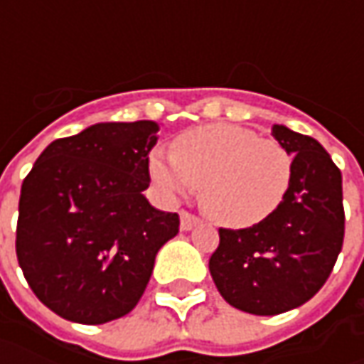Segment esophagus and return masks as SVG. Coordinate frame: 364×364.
Returning a JSON list of instances; mask_svg holds the SVG:
<instances>
[{
	"instance_id": "1",
	"label": "esophagus",
	"mask_w": 364,
	"mask_h": 364,
	"mask_svg": "<svg viewBox=\"0 0 364 364\" xmlns=\"http://www.w3.org/2000/svg\"><path fill=\"white\" fill-rule=\"evenodd\" d=\"M200 223H203V220L198 217H194L192 213H186V210L180 213V229H182V231H190V229L198 227Z\"/></svg>"
}]
</instances>
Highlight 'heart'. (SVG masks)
<instances>
[{
  "mask_svg": "<svg viewBox=\"0 0 364 364\" xmlns=\"http://www.w3.org/2000/svg\"><path fill=\"white\" fill-rule=\"evenodd\" d=\"M149 176L170 198L200 188L208 217L245 229L272 217L286 200L294 158L277 139L232 123H210L180 133L172 154L154 149Z\"/></svg>",
  "mask_w": 364,
  "mask_h": 364,
  "instance_id": "heart-1",
  "label": "heart"
}]
</instances>
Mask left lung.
<instances>
[{
  "mask_svg": "<svg viewBox=\"0 0 364 364\" xmlns=\"http://www.w3.org/2000/svg\"><path fill=\"white\" fill-rule=\"evenodd\" d=\"M272 135L294 156L286 200L263 223L218 229L208 269L232 308L275 316L314 298L343 249V174L310 135L273 125Z\"/></svg>",
  "mask_w": 364,
  "mask_h": 364,
  "instance_id": "8db88e82",
  "label": "left lung"
}]
</instances>
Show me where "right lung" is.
Returning a JSON list of instances; mask_svg holds the SVG:
<instances>
[{"mask_svg":"<svg viewBox=\"0 0 364 364\" xmlns=\"http://www.w3.org/2000/svg\"><path fill=\"white\" fill-rule=\"evenodd\" d=\"M158 123H97L52 141L26 176L16 253L36 298L78 324L129 314L146 291L176 213L154 208L149 151Z\"/></svg>","mask_w":364,"mask_h":364,"instance_id":"1","label":"right lung"}]
</instances>
